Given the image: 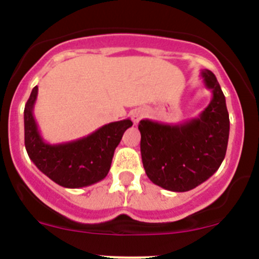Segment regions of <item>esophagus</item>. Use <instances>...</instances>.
Here are the masks:
<instances>
[{"mask_svg": "<svg viewBox=\"0 0 259 259\" xmlns=\"http://www.w3.org/2000/svg\"><path fill=\"white\" fill-rule=\"evenodd\" d=\"M144 115L145 111L143 109H135V110L132 111V120L134 122H139L144 117Z\"/></svg>", "mask_w": 259, "mask_h": 259, "instance_id": "1", "label": "esophagus"}]
</instances>
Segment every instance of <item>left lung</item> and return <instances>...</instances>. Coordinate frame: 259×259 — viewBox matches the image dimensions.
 Listing matches in <instances>:
<instances>
[{"label":"left lung","instance_id":"1","mask_svg":"<svg viewBox=\"0 0 259 259\" xmlns=\"http://www.w3.org/2000/svg\"><path fill=\"white\" fill-rule=\"evenodd\" d=\"M204 86L211 90L209 105L183 124L142 120L140 151L148 178L166 190L188 192L209 179L226 156L229 115L215 75L202 70Z\"/></svg>","mask_w":259,"mask_h":259}]
</instances>
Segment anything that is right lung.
Returning a JSON list of instances; mask_svg holds the SVG:
<instances>
[{
    "instance_id": "add662e5",
    "label": "right lung",
    "mask_w": 259,
    "mask_h": 259,
    "mask_svg": "<svg viewBox=\"0 0 259 259\" xmlns=\"http://www.w3.org/2000/svg\"><path fill=\"white\" fill-rule=\"evenodd\" d=\"M37 91L38 88L35 86L23 111L25 146L33 164L65 188H83L103 180L110 170L114 151L122 134L133 125L132 120L110 122L72 142L49 144L41 137L33 117Z\"/></svg>"
}]
</instances>
